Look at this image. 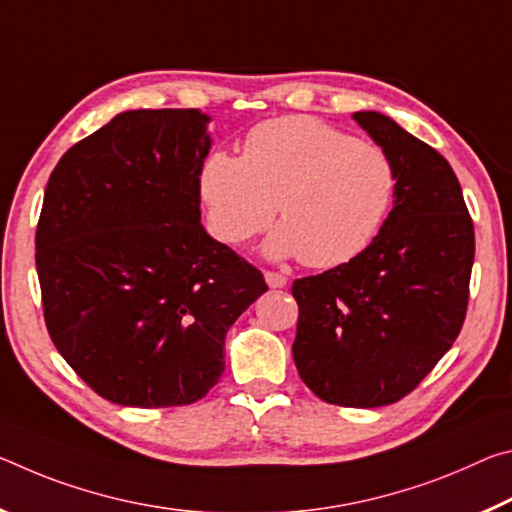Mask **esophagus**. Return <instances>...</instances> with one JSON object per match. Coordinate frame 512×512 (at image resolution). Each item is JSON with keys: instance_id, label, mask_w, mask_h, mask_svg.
<instances>
[{"instance_id": "1", "label": "esophagus", "mask_w": 512, "mask_h": 512, "mask_svg": "<svg viewBox=\"0 0 512 512\" xmlns=\"http://www.w3.org/2000/svg\"><path fill=\"white\" fill-rule=\"evenodd\" d=\"M265 281L270 288H283L288 283L286 276H283L281 272H272V270L265 272Z\"/></svg>"}]
</instances>
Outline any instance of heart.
<instances>
[{
	"instance_id": "obj_1",
	"label": "heart",
	"mask_w": 512,
	"mask_h": 512,
	"mask_svg": "<svg viewBox=\"0 0 512 512\" xmlns=\"http://www.w3.org/2000/svg\"><path fill=\"white\" fill-rule=\"evenodd\" d=\"M395 167L381 147L354 140L315 117L290 115L251 129L242 156L211 154L199 170V197L213 236L238 245L274 217L272 258L338 267L358 256L395 197Z\"/></svg>"
}]
</instances>
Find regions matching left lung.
Masks as SVG:
<instances>
[{
	"label": "left lung",
	"mask_w": 512,
	"mask_h": 512,
	"mask_svg": "<svg viewBox=\"0 0 512 512\" xmlns=\"http://www.w3.org/2000/svg\"><path fill=\"white\" fill-rule=\"evenodd\" d=\"M354 120L395 167V206L349 263L292 283V356L326 404L379 408L413 392L463 329L474 224L445 156L388 115Z\"/></svg>",
	"instance_id": "obj_1"
}]
</instances>
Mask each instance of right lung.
<instances>
[{
    "label": "right lung",
    "mask_w": 512,
    "mask_h": 512,
    "mask_svg": "<svg viewBox=\"0 0 512 512\" xmlns=\"http://www.w3.org/2000/svg\"><path fill=\"white\" fill-rule=\"evenodd\" d=\"M208 122L197 108L120 113L47 181L36 267L49 338L113 404L206 397L224 372L226 331L267 290L201 226Z\"/></svg>",
    "instance_id": "right-lung-1"
}]
</instances>
